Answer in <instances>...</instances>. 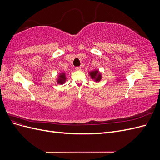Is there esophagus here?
Returning a JSON list of instances; mask_svg holds the SVG:
<instances>
[{
    "label": "esophagus",
    "mask_w": 160,
    "mask_h": 160,
    "mask_svg": "<svg viewBox=\"0 0 160 160\" xmlns=\"http://www.w3.org/2000/svg\"><path fill=\"white\" fill-rule=\"evenodd\" d=\"M75 70L76 71H81V67H75Z\"/></svg>",
    "instance_id": "34e87169"
}]
</instances>
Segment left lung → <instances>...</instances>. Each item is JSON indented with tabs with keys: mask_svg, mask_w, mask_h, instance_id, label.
<instances>
[{
	"mask_svg": "<svg viewBox=\"0 0 160 160\" xmlns=\"http://www.w3.org/2000/svg\"><path fill=\"white\" fill-rule=\"evenodd\" d=\"M89 74L91 77L92 80H93L95 82H99L101 79H102V75L99 70H93L89 72Z\"/></svg>",
	"mask_w": 160,
	"mask_h": 160,
	"instance_id": "8db88e82",
	"label": "left lung"
}]
</instances>
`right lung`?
I'll return each mask as SVG.
<instances>
[{"label": "right lung", "instance_id": "obj_1", "mask_svg": "<svg viewBox=\"0 0 160 160\" xmlns=\"http://www.w3.org/2000/svg\"><path fill=\"white\" fill-rule=\"evenodd\" d=\"M67 78H66V72H61L58 75L57 78V83L58 84L62 85L66 82Z\"/></svg>", "mask_w": 160, "mask_h": 160}]
</instances>
